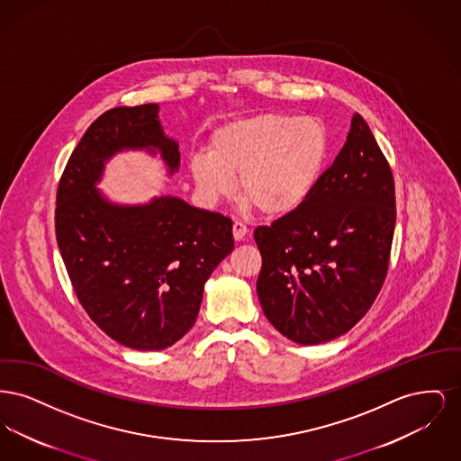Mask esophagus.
Segmentation results:
<instances>
[{
  "mask_svg": "<svg viewBox=\"0 0 461 461\" xmlns=\"http://www.w3.org/2000/svg\"><path fill=\"white\" fill-rule=\"evenodd\" d=\"M247 235H249L247 226H243L241 222H235V224H233V239H235V240L241 241Z\"/></svg>",
  "mask_w": 461,
  "mask_h": 461,
  "instance_id": "esophagus-1",
  "label": "esophagus"
}]
</instances>
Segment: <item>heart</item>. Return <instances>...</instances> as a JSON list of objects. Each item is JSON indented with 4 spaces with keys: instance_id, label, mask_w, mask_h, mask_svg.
<instances>
[{
    "instance_id": "1",
    "label": "heart",
    "mask_w": 461,
    "mask_h": 461,
    "mask_svg": "<svg viewBox=\"0 0 461 461\" xmlns=\"http://www.w3.org/2000/svg\"><path fill=\"white\" fill-rule=\"evenodd\" d=\"M331 138L312 117L261 113L228 122L211 134L207 155L190 158V176L198 197L214 205L237 195L264 218L297 211L329 166Z\"/></svg>"
}]
</instances>
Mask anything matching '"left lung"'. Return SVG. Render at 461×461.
Wrapping results in <instances>:
<instances>
[{
  "label": "left lung",
  "instance_id": "left-lung-1",
  "mask_svg": "<svg viewBox=\"0 0 461 461\" xmlns=\"http://www.w3.org/2000/svg\"><path fill=\"white\" fill-rule=\"evenodd\" d=\"M394 177L366 121L354 113L342 150L306 202L259 226L258 297L288 340L330 342L368 312L394 237Z\"/></svg>",
  "mask_w": 461,
  "mask_h": 461
}]
</instances>
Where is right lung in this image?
<instances>
[{
    "label": "right lung",
    "mask_w": 461,
    "mask_h": 461,
    "mask_svg": "<svg viewBox=\"0 0 461 461\" xmlns=\"http://www.w3.org/2000/svg\"><path fill=\"white\" fill-rule=\"evenodd\" d=\"M179 145L158 105L102 113L67 162L57 192L55 231L68 278L89 318L115 342L160 351L195 325L203 285L233 250V222L173 195L117 203L96 188L113 155H158L179 169Z\"/></svg>",
    "instance_id": "add662e5"
}]
</instances>
